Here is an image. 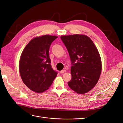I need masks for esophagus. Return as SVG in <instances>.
<instances>
[{"mask_svg":"<svg viewBox=\"0 0 123 123\" xmlns=\"http://www.w3.org/2000/svg\"><path fill=\"white\" fill-rule=\"evenodd\" d=\"M66 72V70H62V71H60V73H65V72Z\"/></svg>","mask_w":123,"mask_h":123,"instance_id":"obj_1","label":"esophagus"}]
</instances>
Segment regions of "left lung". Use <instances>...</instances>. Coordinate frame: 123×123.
I'll return each mask as SVG.
<instances>
[{"label": "left lung", "instance_id": "left-lung-1", "mask_svg": "<svg viewBox=\"0 0 123 123\" xmlns=\"http://www.w3.org/2000/svg\"><path fill=\"white\" fill-rule=\"evenodd\" d=\"M61 38L71 62L72 79L68 86L77 93H87L98 83L101 73V59L97 48L86 35H63Z\"/></svg>", "mask_w": 123, "mask_h": 123}]
</instances>
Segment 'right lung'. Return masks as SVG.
I'll return each mask as SVG.
<instances>
[{
	"instance_id": "add662e5",
	"label": "right lung",
	"mask_w": 123,
	"mask_h": 123,
	"mask_svg": "<svg viewBox=\"0 0 123 123\" xmlns=\"http://www.w3.org/2000/svg\"><path fill=\"white\" fill-rule=\"evenodd\" d=\"M57 38L45 35L32 39L24 49L19 61L20 75L24 84L37 93L47 90L57 72L52 68L49 51L51 44Z\"/></svg>"
}]
</instances>
